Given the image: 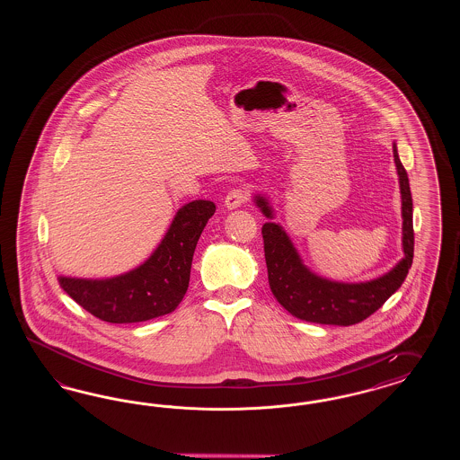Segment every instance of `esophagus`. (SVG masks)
Wrapping results in <instances>:
<instances>
[{"mask_svg":"<svg viewBox=\"0 0 460 460\" xmlns=\"http://www.w3.org/2000/svg\"><path fill=\"white\" fill-rule=\"evenodd\" d=\"M250 190L244 189V187H237V189H233V190L227 192L226 199H224V206H226L227 209H237V208L244 206V204L250 202Z\"/></svg>","mask_w":460,"mask_h":460,"instance_id":"1","label":"esophagus"}]
</instances>
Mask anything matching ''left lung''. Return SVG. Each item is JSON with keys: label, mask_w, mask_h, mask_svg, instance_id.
Listing matches in <instances>:
<instances>
[{"label": "left lung", "mask_w": 460, "mask_h": 460, "mask_svg": "<svg viewBox=\"0 0 460 460\" xmlns=\"http://www.w3.org/2000/svg\"><path fill=\"white\" fill-rule=\"evenodd\" d=\"M393 155L402 189L404 258L386 275L366 283H337L321 279L302 265L292 241L279 224L266 223L263 226L261 234L270 288L279 305L296 319L327 325H354L373 315L402 287L413 263V200L408 175L394 143ZM256 204L266 217L273 216L263 197L256 195Z\"/></svg>", "instance_id": "1"}]
</instances>
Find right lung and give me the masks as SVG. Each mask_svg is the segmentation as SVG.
Instances as JSON below:
<instances>
[{
	"label": "right lung",
	"instance_id": "add662e5",
	"mask_svg": "<svg viewBox=\"0 0 460 460\" xmlns=\"http://www.w3.org/2000/svg\"><path fill=\"white\" fill-rule=\"evenodd\" d=\"M214 212L210 200L185 204L154 254L126 275L110 279L60 277L58 283L99 321L135 323L167 315L189 288L195 246Z\"/></svg>",
	"mask_w": 460,
	"mask_h": 460
}]
</instances>
